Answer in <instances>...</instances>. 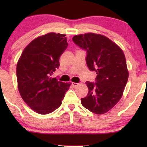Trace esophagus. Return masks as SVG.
Returning a JSON list of instances; mask_svg holds the SVG:
<instances>
[{
  "label": "esophagus",
  "instance_id": "esophagus-1",
  "mask_svg": "<svg viewBox=\"0 0 147 147\" xmlns=\"http://www.w3.org/2000/svg\"><path fill=\"white\" fill-rule=\"evenodd\" d=\"M72 85H73L74 86H75V87H76V86H78V85H79V84L76 83V82H73V83H72Z\"/></svg>",
  "mask_w": 147,
  "mask_h": 147
}]
</instances>
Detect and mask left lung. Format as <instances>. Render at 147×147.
<instances>
[{
    "mask_svg": "<svg viewBox=\"0 0 147 147\" xmlns=\"http://www.w3.org/2000/svg\"><path fill=\"white\" fill-rule=\"evenodd\" d=\"M73 41L87 51L86 63L96 71V83L86 82L87 96L81 99L84 107L97 114H105L121 99L128 79L125 55L117 44L100 34L75 35Z\"/></svg>",
    "mask_w": 147,
    "mask_h": 147,
    "instance_id": "left-lung-1",
    "label": "left lung"
}]
</instances>
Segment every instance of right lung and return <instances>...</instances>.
Segmentation results:
<instances>
[{"label":"right lung","instance_id":"obj_1","mask_svg":"<svg viewBox=\"0 0 147 147\" xmlns=\"http://www.w3.org/2000/svg\"><path fill=\"white\" fill-rule=\"evenodd\" d=\"M68 45L65 35L49 33L27 45L17 64L18 90L33 111L47 114L61 106L70 82L58 81L51 75L59 66V57Z\"/></svg>","mask_w":147,"mask_h":147}]
</instances>
